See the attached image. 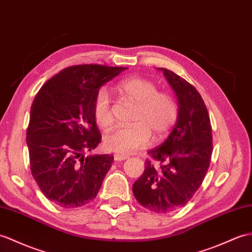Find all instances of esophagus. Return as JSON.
<instances>
[{"instance_id": "esophagus-1", "label": "esophagus", "mask_w": 252, "mask_h": 252, "mask_svg": "<svg viewBox=\"0 0 252 252\" xmlns=\"http://www.w3.org/2000/svg\"><path fill=\"white\" fill-rule=\"evenodd\" d=\"M126 156H121V155H118V154H116V155H114V159H115V161H124V160H126Z\"/></svg>"}]
</instances>
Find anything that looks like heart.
I'll return each mask as SVG.
<instances>
[{"label":"heart","instance_id":"1","mask_svg":"<svg viewBox=\"0 0 252 252\" xmlns=\"http://www.w3.org/2000/svg\"><path fill=\"white\" fill-rule=\"evenodd\" d=\"M117 90L128 101L136 105L132 117V126L117 127L103 139L104 148L110 153L130 155L150 144L151 133L161 139L171 131L178 118V104L167 92H159V88L149 79L130 77L120 81ZM93 116L102 130L114 125L112 101L108 92L99 90L93 103Z\"/></svg>","mask_w":252,"mask_h":252}]
</instances>
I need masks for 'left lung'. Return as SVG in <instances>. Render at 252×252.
<instances>
[{
	"mask_svg": "<svg viewBox=\"0 0 252 252\" xmlns=\"http://www.w3.org/2000/svg\"><path fill=\"white\" fill-rule=\"evenodd\" d=\"M159 69L176 93L178 118L165 142L148 151L160 166L146 160L145 171L132 190L140 205L165 214L185 206L201 187L210 164L213 135L198 91L169 69Z\"/></svg>",
	"mask_w": 252,
	"mask_h": 252,
	"instance_id": "obj_1",
	"label": "left lung"
}]
</instances>
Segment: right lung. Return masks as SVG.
<instances>
[{
  "instance_id": "1",
  "label": "right lung",
  "mask_w": 252,
  "mask_h": 252,
  "mask_svg": "<svg viewBox=\"0 0 252 252\" xmlns=\"http://www.w3.org/2000/svg\"><path fill=\"white\" fill-rule=\"evenodd\" d=\"M126 67L73 65L40 88L31 106L27 144L32 176L49 201L77 208L93 201L114 157H85L102 139L93 103L105 83Z\"/></svg>"
}]
</instances>
